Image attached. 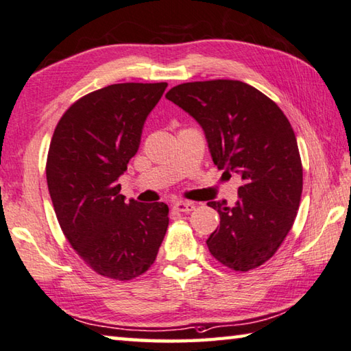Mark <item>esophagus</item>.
Returning a JSON list of instances; mask_svg holds the SVG:
<instances>
[{
    "mask_svg": "<svg viewBox=\"0 0 351 351\" xmlns=\"http://www.w3.org/2000/svg\"><path fill=\"white\" fill-rule=\"evenodd\" d=\"M195 208V205L193 204V202H176L174 205H172V210L177 211V213H191Z\"/></svg>",
    "mask_w": 351,
    "mask_h": 351,
    "instance_id": "1",
    "label": "esophagus"
}]
</instances>
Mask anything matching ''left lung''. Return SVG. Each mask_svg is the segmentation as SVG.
I'll return each instance as SVG.
<instances>
[{
	"instance_id": "obj_1",
	"label": "left lung",
	"mask_w": 351,
	"mask_h": 351,
	"mask_svg": "<svg viewBox=\"0 0 351 351\" xmlns=\"http://www.w3.org/2000/svg\"><path fill=\"white\" fill-rule=\"evenodd\" d=\"M166 98L204 128L214 165L243 182L232 206L208 202L220 216L208 250L234 271L263 265L290 232L302 195V162L290 121L271 98L237 80L183 83Z\"/></svg>"
}]
</instances>
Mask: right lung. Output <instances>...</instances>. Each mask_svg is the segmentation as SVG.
Returning a JSON list of instances; mask_svg holds the SVG:
<instances>
[{
    "mask_svg": "<svg viewBox=\"0 0 351 351\" xmlns=\"http://www.w3.org/2000/svg\"><path fill=\"white\" fill-rule=\"evenodd\" d=\"M168 83H119L77 100L55 128L46 179L67 242L97 274L131 280L156 261L169 223L163 202H125L119 177Z\"/></svg>",
    "mask_w": 351,
    "mask_h": 351,
    "instance_id": "add662e5",
    "label": "right lung"
}]
</instances>
